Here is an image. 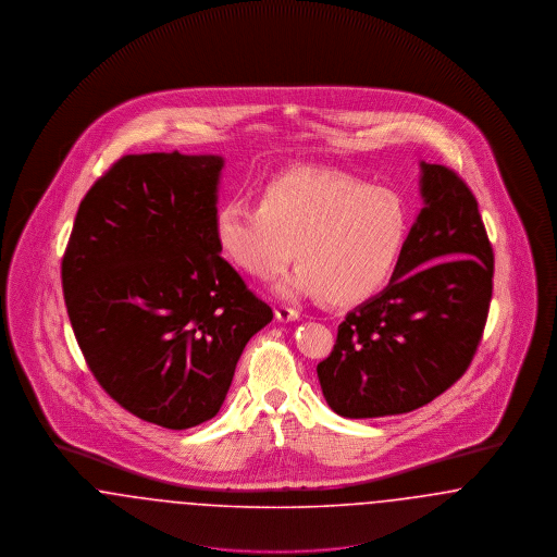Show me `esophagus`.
I'll list each match as a JSON object with an SVG mask.
<instances>
[{
	"instance_id": "obj_1",
	"label": "esophagus",
	"mask_w": 557,
	"mask_h": 557,
	"mask_svg": "<svg viewBox=\"0 0 557 557\" xmlns=\"http://www.w3.org/2000/svg\"><path fill=\"white\" fill-rule=\"evenodd\" d=\"M275 318L280 319V321H296V319H300V313L296 309H292V307L280 305L275 309Z\"/></svg>"
}]
</instances>
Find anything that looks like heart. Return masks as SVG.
Returning a JSON list of instances; mask_svg holds the SVG:
<instances>
[{"label":"heart","instance_id":"b5f03b06","mask_svg":"<svg viewBox=\"0 0 557 557\" xmlns=\"http://www.w3.org/2000/svg\"><path fill=\"white\" fill-rule=\"evenodd\" d=\"M411 214L395 189L332 169H290L261 187L259 205L230 198L214 212L221 255L252 280L298 267L284 294H319L355 307L393 277L409 238Z\"/></svg>","mask_w":557,"mask_h":557}]
</instances>
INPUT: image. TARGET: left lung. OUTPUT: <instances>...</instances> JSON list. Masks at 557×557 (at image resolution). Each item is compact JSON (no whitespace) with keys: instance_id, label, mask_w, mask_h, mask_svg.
<instances>
[{"instance_id":"left-lung-1","label":"left lung","mask_w":557,"mask_h":557,"mask_svg":"<svg viewBox=\"0 0 557 557\" xmlns=\"http://www.w3.org/2000/svg\"><path fill=\"white\" fill-rule=\"evenodd\" d=\"M424 209L391 284L352 309L318 366L343 418L407 413L443 395L470 368L493 296V246L472 189L422 162Z\"/></svg>"}]
</instances>
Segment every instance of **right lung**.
<instances>
[{"label":"right lung","mask_w":557,"mask_h":557,"mask_svg":"<svg viewBox=\"0 0 557 557\" xmlns=\"http://www.w3.org/2000/svg\"><path fill=\"white\" fill-rule=\"evenodd\" d=\"M221 157L116 160L81 200L62 290L87 368L135 418L216 416L246 343L273 319L214 239Z\"/></svg>","instance_id":"1"}]
</instances>
